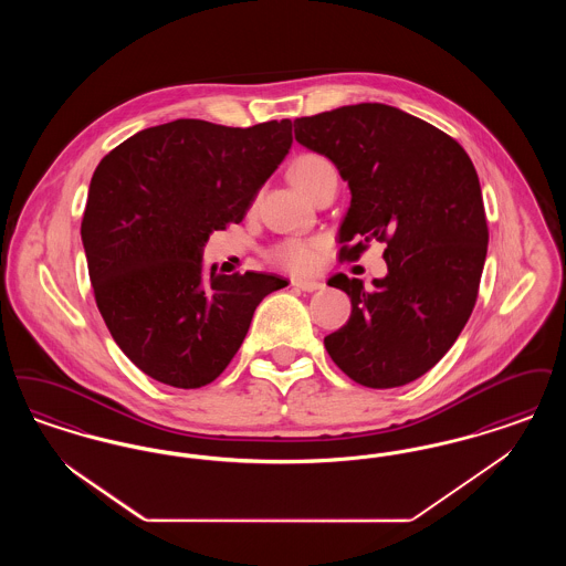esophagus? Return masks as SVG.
Instances as JSON below:
<instances>
[{
    "label": "esophagus",
    "mask_w": 566,
    "mask_h": 566,
    "mask_svg": "<svg viewBox=\"0 0 566 566\" xmlns=\"http://www.w3.org/2000/svg\"><path fill=\"white\" fill-rule=\"evenodd\" d=\"M293 286H295L296 291H303V293H314V291L323 289L321 282H307V280H295Z\"/></svg>",
    "instance_id": "esophagus-1"
}]
</instances>
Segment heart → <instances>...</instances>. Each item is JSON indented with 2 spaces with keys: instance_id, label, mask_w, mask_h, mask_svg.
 Returning <instances> with one entry per match:
<instances>
[{
  "instance_id": "heart-1",
  "label": "heart",
  "mask_w": 566,
  "mask_h": 566,
  "mask_svg": "<svg viewBox=\"0 0 566 566\" xmlns=\"http://www.w3.org/2000/svg\"><path fill=\"white\" fill-rule=\"evenodd\" d=\"M326 169H333V165L321 155L307 153V155L296 157L291 165V178L296 187L307 195L310 190L314 189V185L318 182V178ZM321 254H323V243L316 242V240H298V238L273 243L265 252V256L273 268L291 271L295 275H305V273L316 270Z\"/></svg>"
}]
</instances>
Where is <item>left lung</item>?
<instances>
[{"instance_id":"1","label":"left lung","mask_w":566,"mask_h":566,"mask_svg":"<svg viewBox=\"0 0 566 566\" xmlns=\"http://www.w3.org/2000/svg\"><path fill=\"white\" fill-rule=\"evenodd\" d=\"M305 148L337 165L352 190L339 259L386 243L388 273L367 291L337 273L350 321L324 337L360 386L395 388L432 369L469 321L488 252L478 171L454 137L407 112L356 104L295 120Z\"/></svg>"}]
</instances>
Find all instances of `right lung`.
<instances>
[{"instance_id": "right-lung-1", "label": "right lung", "mask_w": 566, "mask_h": 566, "mask_svg": "<svg viewBox=\"0 0 566 566\" xmlns=\"http://www.w3.org/2000/svg\"><path fill=\"white\" fill-rule=\"evenodd\" d=\"M293 144L289 118L224 127L178 118L132 135L97 165L82 216L95 303L146 376L201 388L240 350L273 273H203L212 231L242 222Z\"/></svg>"}]
</instances>
